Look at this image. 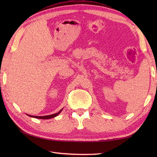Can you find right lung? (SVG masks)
<instances>
[{
  "mask_svg": "<svg viewBox=\"0 0 157 157\" xmlns=\"http://www.w3.org/2000/svg\"><path fill=\"white\" fill-rule=\"evenodd\" d=\"M63 109H61L60 111L56 113H55V114H52V115H45V116H33V115H28L26 114L27 115L31 117H34V118H36V119H51V118H54L55 117H56L57 115H59L60 114V113H61L62 111V110Z\"/></svg>",
  "mask_w": 157,
  "mask_h": 157,
  "instance_id": "obj_1",
  "label": "right lung"
}]
</instances>
